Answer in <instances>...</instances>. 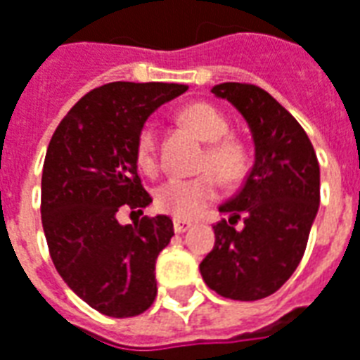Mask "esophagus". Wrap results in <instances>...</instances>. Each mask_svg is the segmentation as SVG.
<instances>
[{
    "label": "esophagus",
    "mask_w": 360,
    "mask_h": 360,
    "mask_svg": "<svg viewBox=\"0 0 360 360\" xmlns=\"http://www.w3.org/2000/svg\"><path fill=\"white\" fill-rule=\"evenodd\" d=\"M193 228V222H188V220H181V218H175L173 220V230L177 233H185L187 230Z\"/></svg>",
    "instance_id": "obj_1"
}]
</instances>
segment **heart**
<instances>
[{"label":"heart","instance_id":"b5f03b06","mask_svg":"<svg viewBox=\"0 0 360 360\" xmlns=\"http://www.w3.org/2000/svg\"><path fill=\"white\" fill-rule=\"evenodd\" d=\"M179 120L202 140L206 154L202 169H210L220 181L232 185L248 172L245 148L228 136L230 124L220 110L208 103H193L179 112ZM158 132L154 124H144L136 140V160L144 172L155 169ZM155 206L175 218H195L218 198V181L210 173L198 177H169L155 188Z\"/></svg>","mask_w":360,"mask_h":360}]
</instances>
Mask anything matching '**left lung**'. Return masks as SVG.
I'll return each instance as SVG.
<instances>
[{"label":"left lung","mask_w":360,"mask_h":360,"mask_svg":"<svg viewBox=\"0 0 360 360\" xmlns=\"http://www.w3.org/2000/svg\"><path fill=\"white\" fill-rule=\"evenodd\" d=\"M248 122L253 167L243 187L218 210L214 248L202 259L208 288L232 300H261L290 278L320 208V163L298 120L265 89L250 84L212 87ZM241 217L244 228L233 222Z\"/></svg>","instance_id":"obj_1"}]
</instances>
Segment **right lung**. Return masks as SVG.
Wrapping results in <instances>:
<instances>
[{
	"instance_id": "right-lung-1",
	"label": "right lung",
	"mask_w": 360,
	"mask_h": 360,
	"mask_svg": "<svg viewBox=\"0 0 360 360\" xmlns=\"http://www.w3.org/2000/svg\"><path fill=\"white\" fill-rule=\"evenodd\" d=\"M179 84L112 82L84 95L58 124L42 167L40 214L50 257L93 310L132 318L155 300V259L169 243V216L142 214L152 197L138 177L136 140L148 117L187 91Z\"/></svg>"
}]
</instances>
